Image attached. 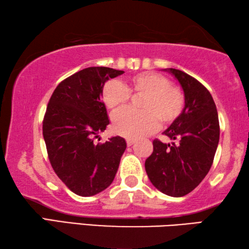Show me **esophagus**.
Segmentation results:
<instances>
[{"label":"esophagus","mask_w":249,"mask_h":249,"mask_svg":"<svg viewBox=\"0 0 249 249\" xmlns=\"http://www.w3.org/2000/svg\"><path fill=\"white\" fill-rule=\"evenodd\" d=\"M135 142V140H133V138H127L126 140V144H127V146H132Z\"/></svg>","instance_id":"esophagus-1"}]
</instances>
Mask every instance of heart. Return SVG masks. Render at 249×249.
<instances>
[{
	"instance_id": "heart-1",
	"label": "heart",
	"mask_w": 249,
	"mask_h": 249,
	"mask_svg": "<svg viewBox=\"0 0 249 249\" xmlns=\"http://www.w3.org/2000/svg\"><path fill=\"white\" fill-rule=\"evenodd\" d=\"M132 96H141L142 111L126 109L113 120V129L122 136L137 138L154 133L162 125H170L184 108V96L170 80L157 72H141L125 83L108 81L103 86L101 96L112 113L124 108Z\"/></svg>"
}]
</instances>
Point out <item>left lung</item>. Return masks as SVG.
I'll return each instance as SVG.
<instances>
[{"label": "left lung", "instance_id": "obj_1", "mask_svg": "<svg viewBox=\"0 0 249 249\" xmlns=\"http://www.w3.org/2000/svg\"><path fill=\"white\" fill-rule=\"evenodd\" d=\"M165 70L178 80L185 104L181 115L163 132L176 142L155 140L145 169L159 191L179 197L190 193L208 175L220 141V124L215 103L203 84L181 70Z\"/></svg>", "mask_w": 249, "mask_h": 249}]
</instances>
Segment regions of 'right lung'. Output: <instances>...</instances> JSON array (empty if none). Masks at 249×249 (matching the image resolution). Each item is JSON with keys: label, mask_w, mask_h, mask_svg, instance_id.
<instances>
[{"label": "right lung", "mask_w": 249, "mask_h": 249, "mask_svg": "<svg viewBox=\"0 0 249 249\" xmlns=\"http://www.w3.org/2000/svg\"><path fill=\"white\" fill-rule=\"evenodd\" d=\"M124 71L107 67L80 70L58 84L43 121L49 161L75 195L91 196L107 189L126 149L123 137L94 142L109 124L101 92L108 79Z\"/></svg>", "instance_id": "obj_1"}]
</instances>
